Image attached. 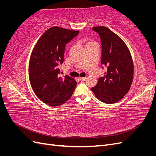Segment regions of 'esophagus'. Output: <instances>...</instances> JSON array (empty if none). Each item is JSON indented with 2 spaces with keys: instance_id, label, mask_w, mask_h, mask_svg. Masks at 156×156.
I'll return each mask as SVG.
<instances>
[{
  "instance_id": "34e87169",
  "label": "esophagus",
  "mask_w": 156,
  "mask_h": 156,
  "mask_svg": "<svg viewBox=\"0 0 156 156\" xmlns=\"http://www.w3.org/2000/svg\"><path fill=\"white\" fill-rule=\"evenodd\" d=\"M87 79V77H79V80L81 81H84Z\"/></svg>"
}]
</instances>
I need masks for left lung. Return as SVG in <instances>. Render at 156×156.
<instances>
[{
    "label": "left lung",
    "instance_id": "left-lung-1",
    "mask_svg": "<svg viewBox=\"0 0 156 156\" xmlns=\"http://www.w3.org/2000/svg\"><path fill=\"white\" fill-rule=\"evenodd\" d=\"M101 43V63L107 67L104 76L91 88L99 100L112 104L128 92L133 79V62L130 51L120 37L103 26L93 27Z\"/></svg>",
    "mask_w": 156,
    "mask_h": 156
}]
</instances>
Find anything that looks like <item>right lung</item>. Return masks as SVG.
<instances>
[{"label": "right lung", "instance_id": "obj_1", "mask_svg": "<svg viewBox=\"0 0 156 156\" xmlns=\"http://www.w3.org/2000/svg\"><path fill=\"white\" fill-rule=\"evenodd\" d=\"M79 31L58 27L47 30L30 56L29 80L37 97L50 106H60L72 96L77 82L69 75L60 77L59 64L64 62L65 47Z\"/></svg>", "mask_w": 156, "mask_h": 156}]
</instances>
